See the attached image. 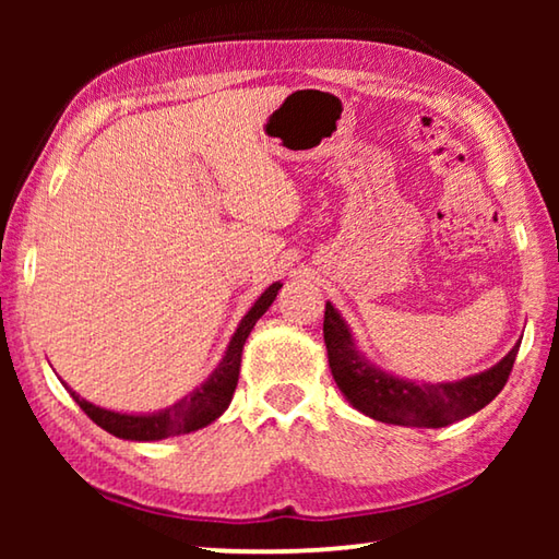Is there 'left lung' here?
<instances>
[{
  "instance_id": "obj_1",
  "label": "left lung",
  "mask_w": 559,
  "mask_h": 559,
  "mask_svg": "<svg viewBox=\"0 0 559 559\" xmlns=\"http://www.w3.org/2000/svg\"><path fill=\"white\" fill-rule=\"evenodd\" d=\"M323 337L333 380L357 412L374 421L419 429L449 427L493 402L506 386L520 349V343H515L500 362L478 374L463 377L456 382L431 384L404 380V377L384 372L382 367L370 362L357 347L345 318L330 300L325 302Z\"/></svg>"
}]
</instances>
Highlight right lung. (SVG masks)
<instances>
[{"label": "right lung", "instance_id": "add662e5", "mask_svg": "<svg viewBox=\"0 0 559 559\" xmlns=\"http://www.w3.org/2000/svg\"><path fill=\"white\" fill-rule=\"evenodd\" d=\"M281 286H283L281 281L271 283V286L257 298V302L249 308V313L241 318L239 328H236L229 345H226L224 357L219 359V365L214 367L212 374L206 377L200 386H194L192 392H187L182 400L165 406V409L140 412V414L112 412V409H106V406H98L88 400H83V396L79 392H73L66 382L63 386L69 390L75 404H79L100 429H106L108 433H112V437L126 439V441H159V439L179 437V433H189V431L210 427L212 421L219 419V416L229 409L236 382H239V367H241V353H243L246 337L251 335V330L259 323V318L266 313L271 302L276 300Z\"/></svg>", "mask_w": 559, "mask_h": 559}]
</instances>
